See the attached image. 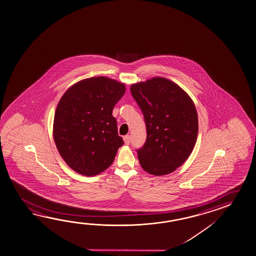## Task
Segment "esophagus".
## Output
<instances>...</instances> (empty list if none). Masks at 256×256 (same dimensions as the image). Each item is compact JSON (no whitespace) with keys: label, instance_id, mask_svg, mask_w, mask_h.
Listing matches in <instances>:
<instances>
[{"label":"esophagus","instance_id":"34e87169","mask_svg":"<svg viewBox=\"0 0 256 256\" xmlns=\"http://www.w3.org/2000/svg\"><path fill=\"white\" fill-rule=\"evenodd\" d=\"M123 140H124V142H125L126 145H130V136H124Z\"/></svg>","mask_w":256,"mask_h":256}]
</instances>
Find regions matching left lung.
Here are the masks:
<instances>
[{
  "mask_svg": "<svg viewBox=\"0 0 256 256\" xmlns=\"http://www.w3.org/2000/svg\"><path fill=\"white\" fill-rule=\"evenodd\" d=\"M132 96L144 115L146 140L138 150L142 168L153 176L172 173L192 153L198 112L188 93L164 78L132 84Z\"/></svg>",
  "mask_w": 256,
  "mask_h": 256,
  "instance_id": "left-lung-1",
  "label": "left lung"
}]
</instances>
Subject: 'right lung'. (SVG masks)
Listing matches in <instances>:
<instances>
[{
    "instance_id": "add662e5",
    "label": "right lung",
    "mask_w": 256,
    "mask_h": 256,
    "mask_svg": "<svg viewBox=\"0 0 256 256\" xmlns=\"http://www.w3.org/2000/svg\"><path fill=\"white\" fill-rule=\"evenodd\" d=\"M125 92V84L115 80L90 78L75 83L58 102L54 141L66 164L78 174H100L124 144L112 110Z\"/></svg>"
}]
</instances>
